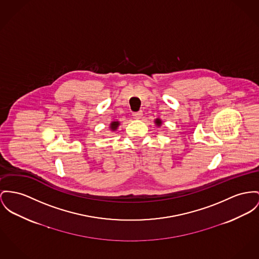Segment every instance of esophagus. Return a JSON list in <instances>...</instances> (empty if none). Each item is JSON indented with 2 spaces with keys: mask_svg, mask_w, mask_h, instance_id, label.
<instances>
[{
  "mask_svg": "<svg viewBox=\"0 0 259 259\" xmlns=\"http://www.w3.org/2000/svg\"><path fill=\"white\" fill-rule=\"evenodd\" d=\"M133 117L137 120H139L141 117H142V111H139V112H135L133 113Z\"/></svg>",
  "mask_w": 259,
  "mask_h": 259,
  "instance_id": "34e87169",
  "label": "esophagus"
}]
</instances>
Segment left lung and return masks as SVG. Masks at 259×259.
Wrapping results in <instances>:
<instances>
[{"instance_id":"obj_1","label":"left lung","mask_w":259,"mask_h":259,"mask_svg":"<svg viewBox=\"0 0 259 259\" xmlns=\"http://www.w3.org/2000/svg\"><path fill=\"white\" fill-rule=\"evenodd\" d=\"M155 123L157 124V125H158V126H160V125L162 124V121H161L160 119H156Z\"/></svg>"}]
</instances>
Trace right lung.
<instances>
[{"label":"right lung","mask_w":259,"mask_h":259,"mask_svg":"<svg viewBox=\"0 0 259 259\" xmlns=\"http://www.w3.org/2000/svg\"><path fill=\"white\" fill-rule=\"evenodd\" d=\"M119 124H120V121H112V122L110 123V128H111L113 132H115V131L118 128Z\"/></svg>","instance_id":"obj_1"}]
</instances>
